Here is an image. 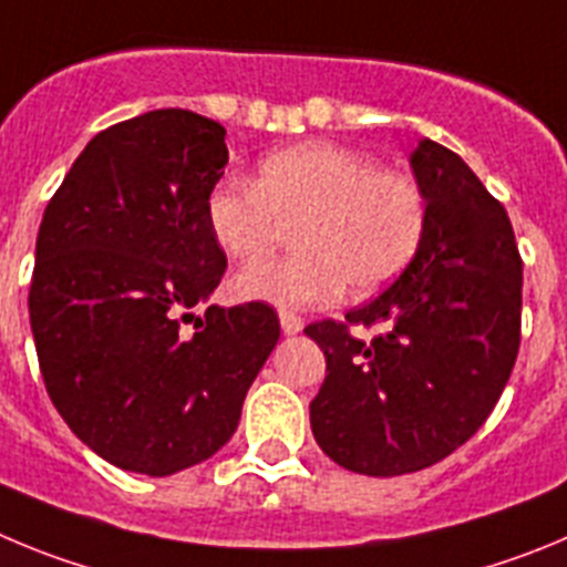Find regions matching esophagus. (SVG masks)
Segmentation results:
<instances>
[{
  "label": "esophagus",
  "instance_id": "1",
  "mask_svg": "<svg viewBox=\"0 0 567 567\" xmlns=\"http://www.w3.org/2000/svg\"><path fill=\"white\" fill-rule=\"evenodd\" d=\"M279 324H282V333L285 336L302 333V328H305V321L299 319V316H296V313H279Z\"/></svg>",
  "mask_w": 567,
  "mask_h": 567
}]
</instances>
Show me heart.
I'll return each instance as SVG.
<instances>
[{"mask_svg":"<svg viewBox=\"0 0 567 567\" xmlns=\"http://www.w3.org/2000/svg\"><path fill=\"white\" fill-rule=\"evenodd\" d=\"M206 220L237 262L259 259L296 228L293 257L251 265L234 279V296L305 310L336 302L347 282L375 293L404 271L426 234V197L372 157L313 141L265 157L254 183H220Z\"/></svg>","mask_w":567,"mask_h":567,"instance_id":"obj_1","label":"heart"}]
</instances>
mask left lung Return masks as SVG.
I'll return each mask as SVG.
<instances>
[{
    "instance_id": "obj_1",
    "label": "left lung",
    "mask_w": 567,
    "mask_h": 567,
    "mask_svg": "<svg viewBox=\"0 0 567 567\" xmlns=\"http://www.w3.org/2000/svg\"><path fill=\"white\" fill-rule=\"evenodd\" d=\"M426 197V234L404 274L347 323H379L370 342L339 321L305 333L328 375L310 401L321 452L370 477L421 472L481 430L519 350L523 259L506 208L461 155L423 137L410 155Z\"/></svg>"
}]
</instances>
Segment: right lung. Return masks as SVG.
Segmentation results:
<instances>
[{"label":"right lung","instance_id":"right-lung-1","mask_svg":"<svg viewBox=\"0 0 567 567\" xmlns=\"http://www.w3.org/2000/svg\"><path fill=\"white\" fill-rule=\"evenodd\" d=\"M226 163L217 121L152 110L99 132L44 208L28 296L44 386L126 472L169 477L226 446L279 341L268 305L205 307L226 274L206 220Z\"/></svg>","mask_w":567,"mask_h":567}]
</instances>
